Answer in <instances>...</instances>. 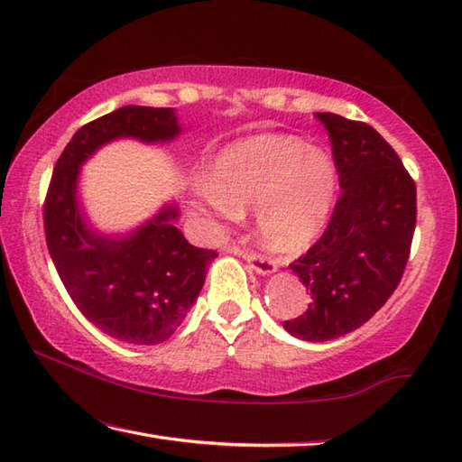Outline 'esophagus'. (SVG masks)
Returning a JSON list of instances; mask_svg holds the SVG:
<instances>
[{"instance_id": "1", "label": "esophagus", "mask_w": 462, "mask_h": 462, "mask_svg": "<svg viewBox=\"0 0 462 462\" xmlns=\"http://www.w3.org/2000/svg\"><path fill=\"white\" fill-rule=\"evenodd\" d=\"M230 252H234V254H238V255H242L245 262H248V265L252 267L254 272H257V273H262V275H267V273H272V272H275V263L270 260V257H265V255H262V254H257V252H254V250H248V248H242V245H232L230 248Z\"/></svg>"}]
</instances>
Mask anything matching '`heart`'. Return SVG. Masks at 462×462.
<instances>
[{
    "mask_svg": "<svg viewBox=\"0 0 462 462\" xmlns=\"http://www.w3.org/2000/svg\"><path fill=\"white\" fill-rule=\"evenodd\" d=\"M337 190L332 159L293 135H257L212 159L192 208L222 220L255 208L260 242L297 254L325 226Z\"/></svg>",
    "mask_w": 462,
    "mask_h": 462,
    "instance_id": "obj_1",
    "label": "heart"
}]
</instances>
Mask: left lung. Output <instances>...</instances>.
<instances>
[{"label":"left lung","mask_w":462,"mask_h":462,"mask_svg":"<svg viewBox=\"0 0 462 462\" xmlns=\"http://www.w3.org/2000/svg\"><path fill=\"white\" fill-rule=\"evenodd\" d=\"M317 120L328 132L340 195L323 236L289 263L310 303L283 328L325 342L362 327L398 289L411 252L417 190L372 125L330 112H319Z\"/></svg>","instance_id":"obj_1"}]
</instances>
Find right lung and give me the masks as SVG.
Returning <instances> with one entry per match:
<instances>
[{"label": "right lung", "instance_id": "right-lung-1", "mask_svg": "<svg viewBox=\"0 0 462 462\" xmlns=\"http://www.w3.org/2000/svg\"><path fill=\"white\" fill-rule=\"evenodd\" d=\"M177 134L173 110L145 106H124L84 124L52 169L42 205L51 260L74 305L106 335L132 345H159L173 335L218 254L189 244L171 224L177 217L171 207L127 238H102L80 217L79 167L116 137L167 142Z\"/></svg>", "mask_w": 462, "mask_h": 462}]
</instances>
